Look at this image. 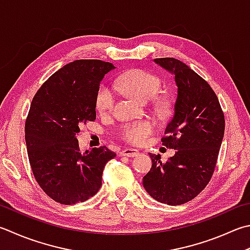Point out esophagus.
<instances>
[{
	"mask_svg": "<svg viewBox=\"0 0 250 250\" xmlns=\"http://www.w3.org/2000/svg\"><path fill=\"white\" fill-rule=\"evenodd\" d=\"M139 154L138 150L136 149H131V148H126L123 151H121L122 157H128V158H133V157H137Z\"/></svg>",
	"mask_w": 250,
	"mask_h": 250,
	"instance_id": "34e87169",
	"label": "esophagus"
}]
</instances>
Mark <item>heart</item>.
Listing matches in <instances>:
<instances>
[{
    "instance_id": "b5f03b06",
    "label": "heart",
    "mask_w": 250,
    "mask_h": 250,
    "mask_svg": "<svg viewBox=\"0 0 250 250\" xmlns=\"http://www.w3.org/2000/svg\"><path fill=\"white\" fill-rule=\"evenodd\" d=\"M161 87V79L154 74L144 69H133L125 73L117 81V88L143 102H147L157 96ZM115 92L107 84H101L96 95V109L101 115H107L114 109ZM154 133V126L149 121L134 122L122 125L119 137L133 146L148 143Z\"/></svg>"
}]
</instances>
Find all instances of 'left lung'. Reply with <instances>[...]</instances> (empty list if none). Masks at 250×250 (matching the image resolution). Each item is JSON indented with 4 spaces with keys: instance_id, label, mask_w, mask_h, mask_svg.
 Masks as SVG:
<instances>
[{
    "instance_id": "left-lung-1",
    "label": "left lung",
    "mask_w": 250,
    "mask_h": 250,
    "mask_svg": "<svg viewBox=\"0 0 250 250\" xmlns=\"http://www.w3.org/2000/svg\"><path fill=\"white\" fill-rule=\"evenodd\" d=\"M154 62L175 75L177 95L161 141L176 153L167 162L160 154L149 153L152 167L143 183L155 200L178 206L198 196L213 175L224 135V113L210 84L185 63L173 58Z\"/></svg>"
}]
</instances>
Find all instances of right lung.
Masks as SVG:
<instances>
[{"label": "right lung", "mask_w": 250, "mask_h": 250, "mask_svg": "<svg viewBox=\"0 0 250 250\" xmlns=\"http://www.w3.org/2000/svg\"><path fill=\"white\" fill-rule=\"evenodd\" d=\"M115 68L100 60H77L55 72L32 99L25 124L28 158L37 183L62 205L86 201L100 189L102 172L116 153L104 147L79 151L77 133L96 121V95Z\"/></svg>", "instance_id": "1"}]
</instances>
